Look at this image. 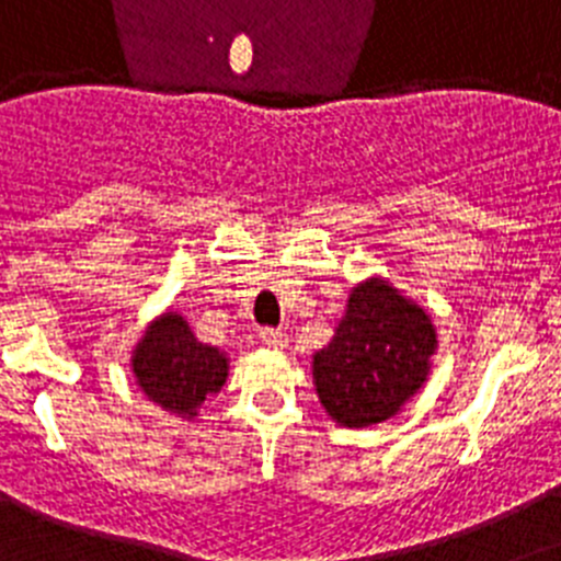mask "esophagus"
Listing matches in <instances>:
<instances>
[{"label":"esophagus","mask_w":561,"mask_h":561,"mask_svg":"<svg viewBox=\"0 0 561 561\" xmlns=\"http://www.w3.org/2000/svg\"><path fill=\"white\" fill-rule=\"evenodd\" d=\"M260 341L265 343V346H271V350H285V346H287V332H282V330H262L260 332Z\"/></svg>","instance_id":"obj_1"}]
</instances>
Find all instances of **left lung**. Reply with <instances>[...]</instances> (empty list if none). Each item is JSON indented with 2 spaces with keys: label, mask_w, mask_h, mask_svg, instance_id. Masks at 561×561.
Returning a JSON list of instances; mask_svg holds the SVG:
<instances>
[{
  "label": "left lung",
  "mask_w": 561,
  "mask_h": 561,
  "mask_svg": "<svg viewBox=\"0 0 561 561\" xmlns=\"http://www.w3.org/2000/svg\"><path fill=\"white\" fill-rule=\"evenodd\" d=\"M438 335L433 316L386 276L350 290L332 341L312 352V386L341 427L388 422L425 388Z\"/></svg>",
  "instance_id": "left-lung-1"
}]
</instances>
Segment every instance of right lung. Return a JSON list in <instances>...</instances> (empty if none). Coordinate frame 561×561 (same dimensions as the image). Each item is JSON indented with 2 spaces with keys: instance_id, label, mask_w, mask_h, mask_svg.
I'll return each mask as SVG.
<instances>
[{
  "instance_id": "obj_1",
  "label": "right lung",
  "mask_w": 561,
  "mask_h": 561,
  "mask_svg": "<svg viewBox=\"0 0 561 561\" xmlns=\"http://www.w3.org/2000/svg\"><path fill=\"white\" fill-rule=\"evenodd\" d=\"M231 357L195 337L179 310H164L148 321L130 350V375L139 391L161 411L193 422L229 380Z\"/></svg>"
}]
</instances>
